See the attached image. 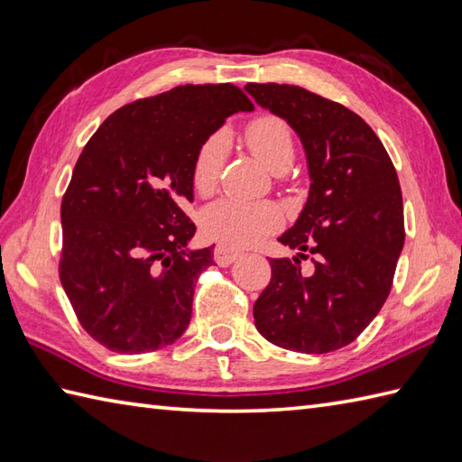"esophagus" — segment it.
<instances>
[{
  "mask_svg": "<svg viewBox=\"0 0 462 462\" xmlns=\"http://www.w3.org/2000/svg\"><path fill=\"white\" fill-rule=\"evenodd\" d=\"M242 256L240 250H234L232 246H226V244H218V246L214 248V260L218 266H230L234 260H238Z\"/></svg>",
  "mask_w": 462,
  "mask_h": 462,
  "instance_id": "34e87169",
  "label": "esophagus"
}]
</instances>
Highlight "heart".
Listing matches in <instances>:
<instances>
[{
  "mask_svg": "<svg viewBox=\"0 0 462 462\" xmlns=\"http://www.w3.org/2000/svg\"><path fill=\"white\" fill-rule=\"evenodd\" d=\"M244 143L272 172H283L293 161L296 144L288 123L276 115H260L244 126ZM228 152L224 133H214L194 154L190 179L194 190L210 196L220 180ZM282 224V212L268 200L220 199L202 214L204 232L226 246H252Z\"/></svg>",
  "mask_w": 462,
  "mask_h": 462,
  "instance_id": "1",
  "label": "heart"
}]
</instances>
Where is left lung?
<instances>
[{
	"mask_svg": "<svg viewBox=\"0 0 462 462\" xmlns=\"http://www.w3.org/2000/svg\"><path fill=\"white\" fill-rule=\"evenodd\" d=\"M263 109L298 133L310 194L278 238L317 256L310 277L299 258H272V280L254 303L270 343L300 353L346 347L385 303L405 244L403 196L385 146L359 115L296 85L248 83Z\"/></svg>",
	"mask_w": 462,
	"mask_h": 462,
	"instance_id": "1",
	"label": "left lung"
}]
</instances>
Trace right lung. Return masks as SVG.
Here are the masks:
<instances>
[{"label":"right lung","instance_id":"right-lung-1","mask_svg":"<svg viewBox=\"0 0 462 462\" xmlns=\"http://www.w3.org/2000/svg\"><path fill=\"white\" fill-rule=\"evenodd\" d=\"M238 111L232 83L180 85L116 109L77 161L61 202L59 278L83 329L116 353L171 346L189 328L212 248L189 250L199 146Z\"/></svg>","mask_w":462,"mask_h":462}]
</instances>
